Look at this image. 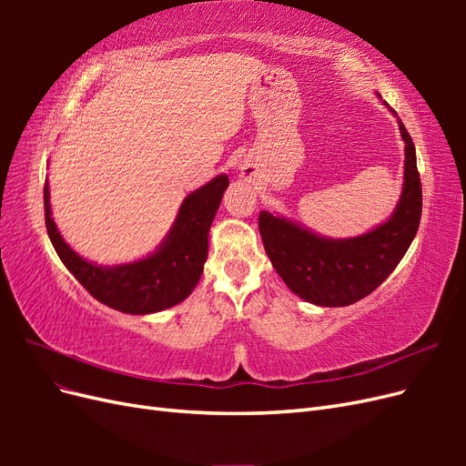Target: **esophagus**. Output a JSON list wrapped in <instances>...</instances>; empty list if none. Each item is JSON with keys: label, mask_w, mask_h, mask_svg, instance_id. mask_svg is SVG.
I'll list each match as a JSON object with an SVG mask.
<instances>
[{"label": "esophagus", "mask_w": 466, "mask_h": 466, "mask_svg": "<svg viewBox=\"0 0 466 466\" xmlns=\"http://www.w3.org/2000/svg\"><path fill=\"white\" fill-rule=\"evenodd\" d=\"M243 175H245L247 178H252V177H255V173L250 171V167H243Z\"/></svg>", "instance_id": "34e87169"}]
</instances>
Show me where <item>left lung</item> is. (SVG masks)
I'll return each instance as SVG.
<instances>
[{
	"mask_svg": "<svg viewBox=\"0 0 466 466\" xmlns=\"http://www.w3.org/2000/svg\"><path fill=\"white\" fill-rule=\"evenodd\" d=\"M399 128L406 144L402 194L392 216L370 233L327 238L260 211L258 229L266 255L301 299L320 307H346L363 299L383 284L414 241L421 216V182L412 137L400 120Z\"/></svg>",
	"mask_w": 466,
	"mask_h": 466,
	"instance_id": "left-lung-1",
	"label": "left lung"
}]
</instances>
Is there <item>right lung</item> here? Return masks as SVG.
<instances>
[{"label": "right lung", "mask_w": 466, "mask_h": 466, "mask_svg": "<svg viewBox=\"0 0 466 466\" xmlns=\"http://www.w3.org/2000/svg\"><path fill=\"white\" fill-rule=\"evenodd\" d=\"M229 187L219 175L188 194L180 204L171 231L149 257L116 266H98L69 247L52 219L48 182L45 187V218L50 241L60 260L96 301L130 315L159 313L185 301L198 284L208 258L211 221Z\"/></svg>", "instance_id": "right-lung-1"}]
</instances>
